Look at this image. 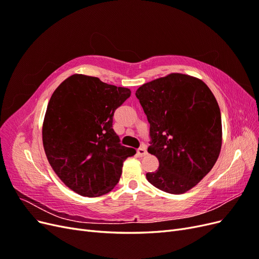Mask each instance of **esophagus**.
<instances>
[{"label": "esophagus", "instance_id": "esophagus-1", "mask_svg": "<svg viewBox=\"0 0 259 259\" xmlns=\"http://www.w3.org/2000/svg\"><path fill=\"white\" fill-rule=\"evenodd\" d=\"M147 154V149H146V146L143 145L140 148L137 149V155L138 156H145Z\"/></svg>", "mask_w": 259, "mask_h": 259}]
</instances>
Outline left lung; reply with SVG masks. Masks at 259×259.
Here are the masks:
<instances>
[{
    "mask_svg": "<svg viewBox=\"0 0 259 259\" xmlns=\"http://www.w3.org/2000/svg\"><path fill=\"white\" fill-rule=\"evenodd\" d=\"M150 124L148 152L159 168L147 173L158 189L180 194L213 168L222 148L221 109L207 85L190 75L171 73L136 91Z\"/></svg>",
    "mask_w": 259,
    "mask_h": 259,
    "instance_id": "obj_1",
    "label": "left lung"
}]
</instances>
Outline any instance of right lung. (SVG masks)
Wrapping results in <instances>:
<instances>
[{
  "mask_svg": "<svg viewBox=\"0 0 259 259\" xmlns=\"http://www.w3.org/2000/svg\"><path fill=\"white\" fill-rule=\"evenodd\" d=\"M131 91L73 74L53 93L43 123V146L55 173L84 197H99L119 183L124 160L136 153L112 128L113 114Z\"/></svg>",
  "mask_w": 259,
  "mask_h": 259,
  "instance_id": "1",
  "label": "right lung"
}]
</instances>
